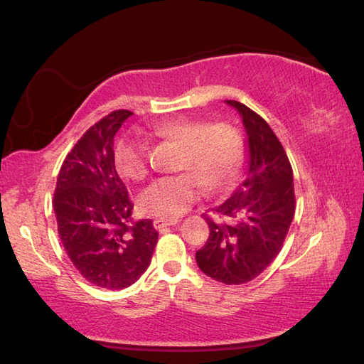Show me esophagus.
I'll list each match as a JSON object with an SVG mask.
<instances>
[{"label": "esophagus", "mask_w": 364, "mask_h": 364, "mask_svg": "<svg viewBox=\"0 0 364 364\" xmlns=\"http://www.w3.org/2000/svg\"><path fill=\"white\" fill-rule=\"evenodd\" d=\"M175 224H176V220H173V219H162V218H158V219L153 220V225H154L156 230H162V229H166V227L175 225Z\"/></svg>", "instance_id": "esophagus-1"}]
</instances>
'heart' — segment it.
Here are the masks:
<instances>
[{
    "instance_id": "heart-1",
    "label": "heart",
    "mask_w": 364,
    "mask_h": 364,
    "mask_svg": "<svg viewBox=\"0 0 364 364\" xmlns=\"http://www.w3.org/2000/svg\"><path fill=\"white\" fill-rule=\"evenodd\" d=\"M154 132L181 144L178 168L186 172L161 176L139 197L144 215L175 219L194 203L208 188H220L237 175L243 159L240 134L227 124H205L202 121L176 118L159 123ZM115 167L121 176L140 181L148 175V148L140 137H124L115 146Z\"/></svg>"
}]
</instances>
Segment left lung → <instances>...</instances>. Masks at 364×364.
<instances>
[{"instance_id":"1","label":"left lung","mask_w":364,"mask_h":364,"mask_svg":"<svg viewBox=\"0 0 364 364\" xmlns=\"http://www.w3.org/2000/svg\"><path fill=\"white\" fill-rule=\"evenodd\" d=\"M225 102L246 129V178L216 206L218 219L205 216L210 237L196 260L211 279L238 286L257 277L279 254L295 215V191L287 154L267 121L245 104Z\"/></svg>"}]
</instances>
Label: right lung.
<instances>
[{"label": "right lung", "instance_id": "add662e5", "mask_svg": "<svg viewBox=\"0 0 364 364\" xmlns=\"http://www.w3.org/2000/svg\"><path fill=\"white\" fill-rule=\"evenodd\" d=\"M132 115L115 110L70 149L56 180L53 210L68 257L88 282L121 290L151 262L158 232L151 219L132 223L134 205L113 159V137Z\"/></svg>", "mask_w": 364, "mask_h": 364}]
</instances>
